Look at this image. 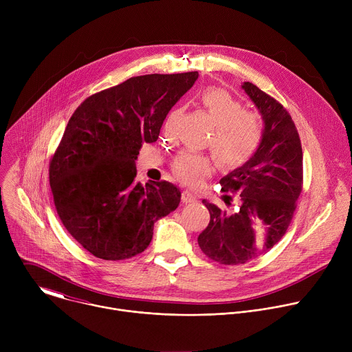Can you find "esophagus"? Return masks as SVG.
Segmentation results:
<instances>
[{
    "instance_id": "1",
    "label": "esophagus",
    "mask_w": 352,
    "mask_h": 352,
    "mask_svg": "<svg viewBox=\"0 0 352 352\" xmlns=\"http://www.w3.org/2000/svg\"><path fill=\"white\" fill-rule=\"evenodd\" d=\"M181 199H182L184 204H190V202H195V200H196L197 197H196V195H193L190 190L185 189V190H182V193H181Z\"/></svg>"
}]
</instances>
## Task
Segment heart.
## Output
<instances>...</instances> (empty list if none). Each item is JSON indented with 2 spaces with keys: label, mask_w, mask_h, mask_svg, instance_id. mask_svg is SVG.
Here are the masks:
<instances>
[{
  "label": "heart",
  "mask_w": 352,
  "mask_h": 352,
  "mask_svg": "<svg viewBox=\"0 0 352 352\" xmlns=\"http://www.w3.org/2000/svg\"><path fill=\"white\" fill-rule=\"evenodd\" d=\"M197 102L214 124L209 139L217 163L224 168H238L246 164L265 136L263 118L258 111L242 109V103L221 87H206L197 94ZM174 116L166 121L170 128ZM174 175L186 185L195 186L212 173V162L192 152L179 153L173 164Z\"/></svg>",
  "instance_id": "1"
}]
</instances>
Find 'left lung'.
<instances>
[{
  "label": "left lung",
  "instance_id": "8db88e82",
  "mask_svg": "<svg viewBox=\"0 0 352 352\" xmlns=\"http://www.w3.org/2000/svg\"><path fill=\"white\" fill-rule=\"evenodd\" d=\"M242 89L265 121V136L246 164L221 178L227 208L202 200L210 221L197 236L202 252L220 265H243L272 249L287 232L302 192V146L288 111L256 85Z\"/></svg>",
  "mask_w": 352,
  "mask_h": 352
}]
</instances>
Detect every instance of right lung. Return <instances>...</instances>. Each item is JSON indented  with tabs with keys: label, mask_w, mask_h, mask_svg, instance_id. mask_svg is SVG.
I'll use <instances>...</instances> for the list:
<instances>
[{
	"label": "right lung",
	"mask_w": 352,
	"mask_h": 352,
	"mask_svg": "<svg viewBox=\"0 0 352 352\" xmlns=\"http://www.w3.org/2000/svg\"><path fill=\"white\" fill-rule=\"evenodd\" d=\"M197 72L152 74L89 96L68 121L50 160L61 223L87 252L124 261L148 246L155 223L179 205L168 181H135L142 143L156 142L171 107Z\"/></svg>",
	"instance_id": "add662e5"
}]
</instances>
